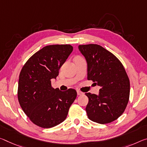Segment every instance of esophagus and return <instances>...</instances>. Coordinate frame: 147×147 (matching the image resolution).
<instances>
[{
    "mask_svg": "<svg viewBox=\"0 0 147 147\" xmlns=\"http://www.w3.org/2000/svg\"><path fill=\"white\" fill-rule=\"evenodd\" d=\"M76 92H77V94L78 95H80L84 94V93L81 92V91H80V90H77V91H76Z\"/></svg>",
    "mask_w": 147,
    "mask_h": 147,
    "instance_id": "34e87169",
    "label": "esophagus"
}]
</instances>
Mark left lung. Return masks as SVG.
<instances>
[{"label":"left lung","instance_id":"8db88e82","mask_svg":"<svg viewBox=\"0 0 147 147\" xmlns=\"http://www.w3.org/2000/svg\"><path fill=\"white\" fill-rule=\"evenodd\" d=\"M88 64V80L99 86L98 95L86 93V111L93 122L101 124L116 120L129 101L130 84L124 66L113 53L98 44L79 45Z\"/></svg>","mask_w":147,"mask_h":147}]
</instances>
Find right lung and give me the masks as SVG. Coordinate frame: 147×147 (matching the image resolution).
<instances>
[{
  "mask_svg": "<svg viewBox=\"0 0 147 147\" xmlns=\"http://www.w3.org/2000/svg\"><path fill=\"white\" fill-rule=\"evenodd\" d=\"M70 44L46 46L34 53L22 67L19 76L18 98L30 120L43 128H50L66 119L76 91L54 89L51 84L73 52Z\"/></svg>",
  "mask_w": 147,
  "mask_h": 147,
  "instance_id": "right-lung-1",
  "label": "right lung"
}]
</instances>
